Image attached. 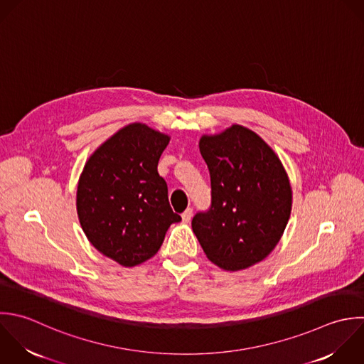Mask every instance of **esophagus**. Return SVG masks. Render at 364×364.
<instances>
[{
	"label": "esophagus",
	"mask_w": 364,
	"mask_h": 364,
	"mask_svg": "<svg viewBox=\"0 0 364 364\" xmlns=\"http://www.w3.org/2000/svg\"><path fill=\"white\" fill-rule=\"evenodd\" d=\"M191 217H193V208H187V210L181 214V218H183L184 223H190Z\"/></svg>",
	"instance_id": "obj_1"
}]
</instances>
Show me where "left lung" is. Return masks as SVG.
<instances>
[{
    "label": "left lung",
    "mask_w": 364,
    "mask_h": 364,
    "mask_svg": "<svg viewBox=\"0 0 364 364\" xmlns=\"http://www.w3.org/2000/svg\"><path fill=\"white\" fill-rule=\"evenodd\" d=\"M200 151L211 177V208L191 221L207 258L225 271L247 269L279 242L292 210L285 167L255 132L232 124L203 134Z\"/></svg>",
    "instance_id": "left-lung-1"
}]
</instances>
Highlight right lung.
I'll return each instance as SVG.
<instances>
[{
  "label": "right lung",
  "mask_w": 364,
  "mask_h": 364,
  "mask_svg": "<svg viewBox=\"0 0 364 364\" xmlns=\"http://www.w3.org/2000/svg\"><path fill=\"white\" fill-rule=\"evenodd\" d=\"M170 136L130 123L102 143L79 177L76 211L89 242L130 268L150 259L181 217L173 213L157 164Z\"/></svg>",
  "instance_id": "add662e5"
}]
</instances>
